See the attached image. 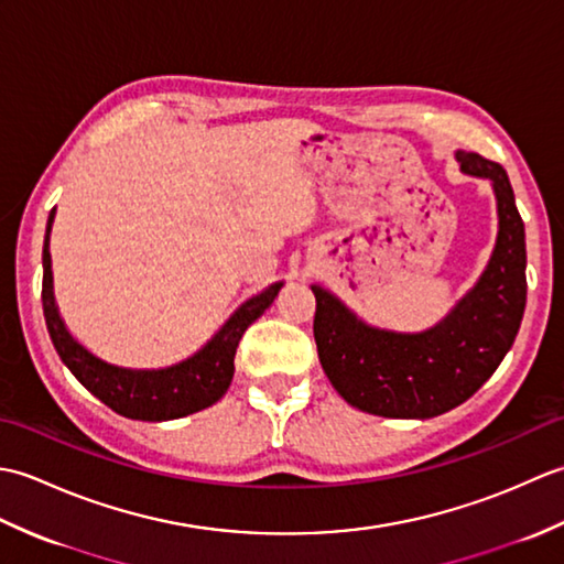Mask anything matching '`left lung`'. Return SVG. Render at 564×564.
<instances>
[{"instance_id": "1", "label": "left lung", "mask_w": 564, "mask_h": 564, "mask_svg": "<svg viewBox=\"0 0 564 564\" xmlns=\"http://www.w3.org/2000/svg\"><path fill=\"white\" fill-rule=\"evenodd\" d=\"M463 174L487 178L497 200V242L480 279L424 332L368 325L332 291L315 293L322 370L341 398L368 414L431 419L463 404L495 373L517 339L525 307V232L505 166L455 152Z\"/></svg>"}]
</instances>
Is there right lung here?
I'll use <instances>...</instances> for the list:
<instances>
[{"label":"right lung","mask_w":564,"mask_h":564,"mask_svg":"<svg viewBox=\"0 0 564 564\" xmlns=\"http://www.w3.org/2000/svg\"><path fill=\"white\" fill-rule=\"evenodd\" d=\"M55 208L51 210L43 242V315L57 356L72 370L84 388L106 406L138 422H170L188 416L218 402L227 392L235 376V351L251 322L263 315L283 281L271 283L254 297L239 305L230 319L200 346V349L166 368H123L94 356L82 346L69 329L55 303L53 263H51V227Z\"/></svg>","instance_id":"right-lung-1"}]
</instances>
